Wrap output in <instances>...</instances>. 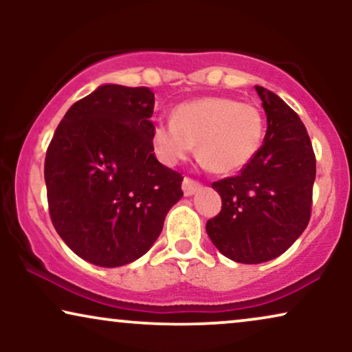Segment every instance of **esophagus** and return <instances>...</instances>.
<instances>
[{
  "label": "esophagus",
  "mask_w": 352,
  "mask_h": 352,
  "mask_svg": "<svg viewBox=\"0 0 352 352\" xmlns=\"http://www.w3.org/2000/svg\"><path fill=\"white\" fill-rule=\"evenodd\" d=\"M201 187V184L199 181L192 179V177L186 176L184 179H182V190H184L186 195H194L197 190H199Z\"/></svg>",
  "instance_id": "esophagus-1"
}]
</instances>
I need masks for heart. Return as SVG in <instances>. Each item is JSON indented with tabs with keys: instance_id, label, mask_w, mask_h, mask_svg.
Returning a JSON list of instances; mask_svg holds the SVG:
<instances>
[{
	"instance_id": "obj_1",
	"label": "heart",
	"mask_w": 352,
	"mask_h": 352,
	"mask_svg": "<svg viewBox=\"0 0 352 352\" xmlns=\"http://www.w3.org/2000/svg\"><path fill=\"white\" fill-rule=\"evenodd\" d=\"M263 112L254 104L228 96H206L177 105L171 123H157L152 147L158 160L176 165L194 151L218 175L243 170L258 155L264 141Z\"/></svg>"
}]
</instances>
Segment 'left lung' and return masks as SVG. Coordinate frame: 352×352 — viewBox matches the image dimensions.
<instances>
[{
	"instance_id": "obj_1",
	"label": "left lung",
	"mask_w": 352,
	"mask_h": 352,
	"mask_svg": "<svg viewBox=\"0 0 352 352\" xmlns=\"http://www.w3.org/2000/svg\"><path fill=\"white\" fill-rule=\"evenodd\" d=\"M267 131L253 162L239 175L214 181L221 211L206 232L224 256L258 264L280 256L311 219L316 155L305 124L277 94L254 86Z\"/></svg>"
}]
</instances>
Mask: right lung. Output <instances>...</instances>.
<instances>
[{
    "mask_svg": "<svg viewBox=\"0 0 352 352\" xmlns=\"http://www.w3.org/2000/svg\"><path fill=\"white\" fill-rule=\"evenodd\" d=\"M153 104L144 86H99L67 110L47 146L51 221L67 247L96 266L141 258L182 197L184 177L153 153Z\"/></svg>",
    "mask_w": 352,
    "mask_h": 352,
    "instance_id": "add662e5",
    "label": "right lung"
}]
</instances>
